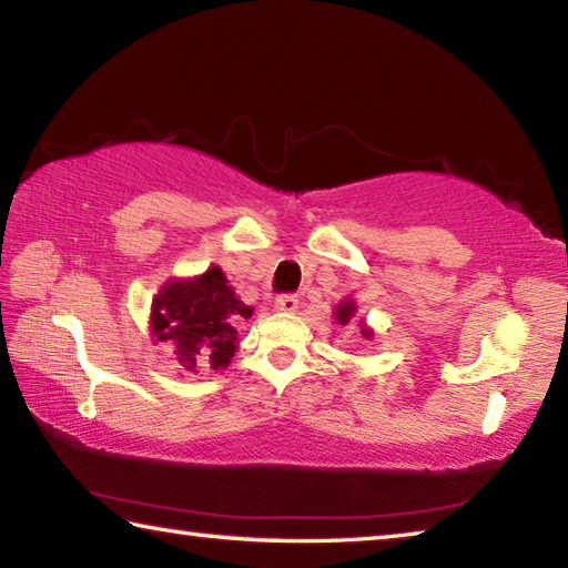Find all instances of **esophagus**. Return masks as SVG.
<instances>
[{
	"instance_id": "34e87169",
	"label": "esophagus",
	"mask_w": 568,
	"mask_h": 568,
	"mask_svg": "<svg viewBox=\"0 0 568 568\" xmlns=\"http://www.w3.org/2000/svg\"><path fill=\"white\" fill-rule=\"evenodd\" d=\"M275 311H281V313H295V311H297V297L291 295V293L277 295V297H275Z\"/></svg>"
}]
</instances>
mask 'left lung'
<instances>
[{
  "mask_svg": "<svg viewBox=\"0 0 568 568\" xmlns=\"http://www.w3.org/2000/svg\"><path fill=\"white\" fill-rule=\"evenodd\" d=\"M353 311H355V305L353 303H343L341 307H338V311H335V321H338L341 325H345V323H348L351 321V315H353ZM363 335H365V338H368V331H363Z\"/></svg>",
  "mask_w": 568,
  "mask_h": 568,
  "instance_id": "8db88e82",
  "label": "left lung"
}]
</instances>
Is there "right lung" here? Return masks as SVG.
<instances>
[{
	"instance_id": "1",
	"label": "right lung",
	"mask_w": 568,
	"mask_h": 568,
	"mask_svg": "<svg viewBox=\"0 0 568 568\" xmlns=\"http://www.w3.org/2000/svg\"><path fill=\"white\" fill-rule=\"evenodd\" d=\"M253 307L237 301L220 267H210L195 281H172L152 303V335L178 345V363L197 368H225L237 348L235 323L250 318Z\"/></svg>"
}]
</instances>
